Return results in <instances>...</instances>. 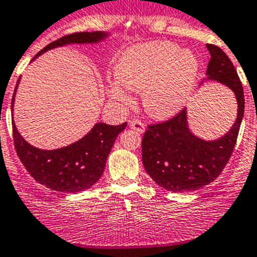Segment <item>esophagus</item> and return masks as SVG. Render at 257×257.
Listing matches in <instances>:
<instances>
[{"instance_id":"obj_1","label":"esophagus","mask_w":257,"mask_h":257,"mask_svg":"<svg viewBox=\"0 0 257 257\" xmlns=\"http://www.w3.org/2000/svg\"><path fill=\"white\" fill-rule=\"evenodd\" d=\"M130 126L133 130L138 131V133H144V131H145V124H144V122H141L140 119L138 118L133 119V121L130 122Z\"/></svg>"}]
</instances>
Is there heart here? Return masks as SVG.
<instances>
[{
  "instance_id": "1",
  "label": "heart",
  "mask_w": 257,
  "mask_h": 257,
  "mask_svg": "<svg viewBox=\"0 0 257 257\" xmlns=\"http://www.w3.org/2000/svg\"><path fill=\"white\" fill-rule=\"evenodd\" d=\"M198 70L194 53L169 41H156L124 51L114 67V77L126 89L144 92L146 112L163 119L183 108L194 88ZM107 92L113 101L130 102L128 94L116 83H109Z\"/></svg>"
}]
</instances>
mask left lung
Masks as SVG:
<instances>
[{
  "instance_id": "8db88e82",
  "label": "left lung",
  "mask_w": 257,
  "mask_h": 257,
  "mask_svg": "<svg viewBox=\"0 0 257 257\" xmlns=\"http://www.w3.org/2000/svg\"><path fill=\"white\" fill-rule=\"evenodd\" d=\"M211 59L207 79L217 80L233 90L237 118L231 130L218 140L206 141L190 133L187 111L182 109L167 121L151 123L143 138V164L154 182L170 192H192L213 182L228 163L245 109L243 88L226 53L207 44Z\"/></svg>"
}]
</instances>
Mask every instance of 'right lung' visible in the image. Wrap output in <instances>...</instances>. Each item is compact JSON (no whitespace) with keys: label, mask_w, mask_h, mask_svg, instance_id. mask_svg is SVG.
<instances>
[{"label":"right lung","mask_w":257,"mask_h":257,"mask_svg":"<svg viewBox=\"0 0 257 257\" xmlns=\"http://www.w3.org/2000/svg\"><path fill=\"white\" fill-rule=\"evenodd\" d=\"M107 33H74L53 41L36 54L34 59L46 50L68 45V44H93L103 40ZM33 59V60H34ZM20 80V79H19ZM19 83V82H17ZM11 102L14 111L15 93ZM127 122L111 126L107 123H96L93 128L77 143L55 150H41L26 143L19 134L12 118V133L16 153L21 163L31 177L57 192L79 193L89 189L103 174L106 160L116 138L124 130Z\"/></svg>","instance_id":"add662e5"}]
</instances>
